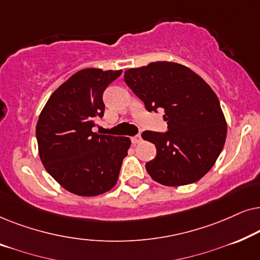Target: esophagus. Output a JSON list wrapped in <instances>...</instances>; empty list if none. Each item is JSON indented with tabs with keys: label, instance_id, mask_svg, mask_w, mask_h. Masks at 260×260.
I'll use <instances>...</instances> for the list:
<instances>
[{
	"label": "esophagus",
	"instance_id": "1",
	"mask_svg": "<svg viewBox=\"0 0 260 260\" xmlns=\"http://www.w3.org/2000/svg\"><path fill=\"white\" fill-rule=\"evenodd\" d=\"M141 141H142V137H141V135H136V136H134V137H133V143H135V144L140 143Z\"/></svg>",
	"mask_w": 260,
	"mask_h": 260
}]
</instances>
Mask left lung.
<instances>
[{"label":"left lung","instance_id":"1","mask_svg":"<svg viewBox=\"0 0 260 260\" xmlns=\"http://www.w3.org/2000/svg\"><path fill=\"white\" fill-rule=\"evenodd\" d=\"M124 81L148 111H165L167 133L144 131L156 147L145 168L156 182L194 183L209 172L226 141L227 124L219 99L200 76L176 62L157 61L124 73Z\"/></svg>","mask_w":260,"mask_h":260}]
</instances>
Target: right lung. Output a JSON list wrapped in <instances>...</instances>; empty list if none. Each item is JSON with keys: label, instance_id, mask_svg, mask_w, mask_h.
Listing matches in <instances>:
<instances>
[{"label": "right lung", "instance_id": "add662e5", "mask_svg": "<svg viewBox=\"0 0 260 260\" xmlns=\"http://www.w3.org/2000/svg\"><path fill=\"white\" fill-rule=\"evenodd\" d=\"M119 71L81 70L53 92L37 124L39 155L60 186L80 197L109 191L118 180L129 137L92 131L104 116L103 93Z\"/></svg>", "mask_w": 260, "mask_h": 260}]
</instances>
